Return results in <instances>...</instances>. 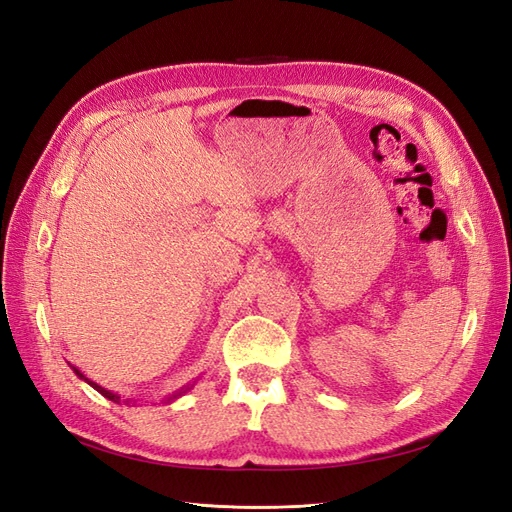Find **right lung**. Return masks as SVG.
Segmentation results:
<instances>
[{
  "instance_id": "add662e5",
  "label": "right lung",
  "mask_w": 512,
  "mask_h": 512,
  "mask_svg": "<svg viewBox=\"0 0 512 512\" xmlns=\"http://www.w3.org/2000/svg\"><path fill=\"white\" fill-rule=\"evenodd\" d=\"M72 369L76 371V376H79V378H83V380H85L87 384H91V386H94V389H96L98 393H102L104 397H108V399H111V401H119V397H117L115 393H111V391H106V389H102V386H100V384H96V382H91V380H89V378H85V376L81 374V371H79V369H76V367H72Z\"/></svg>"
}]
</instances>
